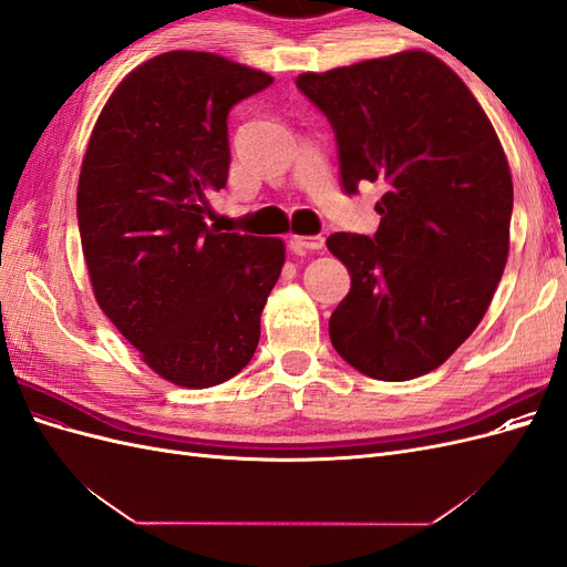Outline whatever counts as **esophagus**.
Returning <instances> with one entry per match:
<instances>
[{
    "label": "esophagus",
    "instance_id": "34e87169",
    "mask_svg": "<svg viewBox=\"0 0 567 567\" xmlns=\"http://www.w3.org/2000/svg\"><path fill=\"white\" fill-rule=\"evenodd\" d=\"M290 248L296 252H310L323 248V236H293L290 238Z\"/></svg>",
    "mask_w": 567,
    "mask_h": 567
}]
</instances>
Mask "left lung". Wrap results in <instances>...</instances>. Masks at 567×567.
<instances>
[{"instance_id": "left-lung-1", "label": "left lung", "mask_w": 567, "mask_h": 567, "mask_svg": "<svg viewBox=\"0 0 567 567\" xmlns=\"http://www.w3.org/2000/svg\"><path fill=\"white\" fill-rule=\"evenodd\" d=\"M296 84L333 127L342 192L383 186L379 231L326 241L352 279L329 319L333 348L369 379H416L475 331L504 274L513 182L499 136L425 51Z\"/></svg>"}]
</instances>
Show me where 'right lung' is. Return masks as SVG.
<instances>
[{"label": "right lung", "mask_w": 567, "mask_h": 567, "mask_svg": "<svg viewBox=\"0 0 567 567\" xmlns=\"http://www.w3.org/2000/svg\"><path fill=\"white\" fill-rule=\"evenodd\" d=\"M271 82L208 51H167L120 82L90 136L78 227L94 296L169 383H225L260 340L284 244L208 227V198L227 186L229 111Z\"/></svg>", "instance_id": "obj_1"}]
</instances>
